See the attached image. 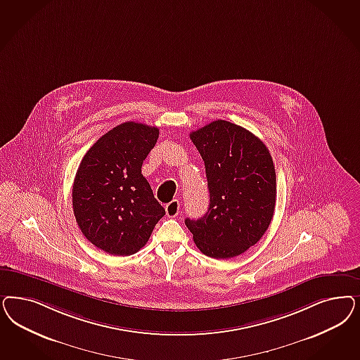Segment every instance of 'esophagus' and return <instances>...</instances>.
<instances>
[{"label": "esophagus", "instance_id": "esophagus-1", "mask_svg": "<svg viewBox=\"0 0 360 360\" xmlns=\"http://www.w3.org/2000/svg\"><path fill=\"white\" fill-rule=\"evenodd\" d=\"M165 212L168 217H176L180 212V202L179 200H172L169 204L165 205Z\"/></svg>", "mask_w": 360, "mask_h": 360}]
</instances>
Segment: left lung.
Here are the masks:
<instances>
[{
    "instance_id": "left-lung-1",
    "label": "left lung",
    "mask_w": 360,
    "mask_h": 360,
    "mask_svg": "<svg viewBox=\"0 0 360 360\" xmlns=\"http://www.w3.org/2000/svg\"><path fill=\"white\" fill-rule=\"evenodd\" d=\"M208 180V212L186 219L193 241L212 258H233L257 244L276 208V169L262 140L226 120L191 132Z\"/></svg>"
}]
</instances>
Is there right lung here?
Segmentation results:
<instances>
[{
    "instance_id": "right-lung-1",
    "label": "right lung",
    "mask_w": 360,
    "mask_h": 360,
    "mask_svg": "<svg viewBox=\"0 0 360 360\" xmlns=\"http://www.w3.org/2000/svg\"><path fill=\"white\" fill-rule=\"evenodd\" d=\"M158 138L159 128L126 122L96 140L79 164L72 184L75 220L108 255L136 253L165 214L141 174Z\"/></svg>"
}]
</instances>
